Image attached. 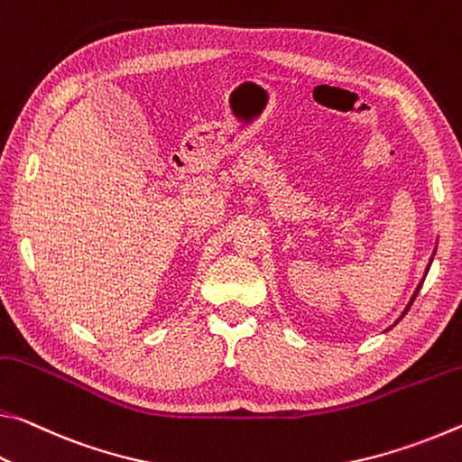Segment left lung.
<instances>
[{
  "instance_id": "obj_1",
  "label": "left lung",
  "mask_w": 462,
  "mask_h": 462,
  "mask_svg": "<svg viewBox=\"0 0 462 462\" xmlns=\"http://www.w3.org/2000/svg\"><path fill=\"white\" fill-rule=\"evenodd\" d=\"M434 255H436V249H434V254H432V258H430V262H428V268H426V272H423V278H421V282L418 284V286H415V291H413V294H411V299H410V302H407V307L403 309V313L402 315H399V319L395 321V323H393L391 325V328L389 329H393V328H395V325L399 323V321H402L403 319V317H405V313L407 311H410V307H411V302L415 300V297H418V292H420V289H421V284H423V281H426V276H428V270H430V266H432V260H434Z\"/></svg>"
}]
</instances>
